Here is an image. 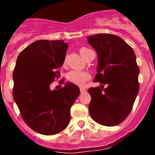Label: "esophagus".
Wrapping results in <instances>:
<instances>
[{"instance_id": "obj_1", "label": "esophagus", "mask_w": 155, "mask_h": 155, "mask_svg": "<svg viewBox=\"0 0 155 155\" xmlns=\"http://www.w3.org/2000/svg\"><path fill=\"white\" fill-rule=\"evenodd\" d=\"M80 91H81V93H84L86 91V89L85 88H84V87H81Z\"/></svg>"}]
</instances>
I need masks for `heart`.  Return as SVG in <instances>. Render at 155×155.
<instances>
[{"instance_id":"1","label":"heart","mask_w":155,"mask_h":155,"mask_svg":"<svg viewBox=\"0 0 155 155\" xmlns=\"http://www.w3.org/2000/svg\"><path fill=\"white\" fill-rule=\"evenodd\" d=\"M87 50H89V49H87L86 47H82L80 49V53L82 57H84L85 55L86 52ZM67 65V58H64V61H63V67H65ZM90 75L84 71H71L69 72L68 74V79L71 83L74 84L76 85L82 86L84 85V83L87 81V80H89Z\"/></svg>"}]
</instances>
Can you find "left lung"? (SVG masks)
Wrapping results in <instances>:
<instances>
[{
    "label": "left lung",
    "mask_w": 155,
    "mask_h": 155,
    "mask_svg": "<svg viewBox=\"0 0 155 155\" xmlns=\"http://www.w3.org/2000/svg\"><path fill=\"white\" fill-rule=\"evenodd\" d=\"M87 42L97 52L98 73L94 81L100 87H90L89 113L101 125L113 127L121 124L133 109L139 91L140 70L134 50L120 37L96 34ZM107 87L104 88V85Z\"/></svg>",
    "instance_id": "obj_1"
}]
</instances>
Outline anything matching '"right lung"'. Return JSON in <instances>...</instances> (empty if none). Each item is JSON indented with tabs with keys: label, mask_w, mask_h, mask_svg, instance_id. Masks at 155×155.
<instances>
[{
	"label": "right lung",
	"mask_w": 155,
	"mask_h": 155,
	"mask_svg": "<svg viewBox=\"0 0 155 155\" xmlns=\"http://www.w3.org/2000/svg\"><path fill=\"white\" fill-rule=\"evenodd\" d=\"M68 45L64 40H37L19 53L13 71L12 94L25 124L35 132L54 135L68 127L70 110L80 94L72 83L57 89ZM64 80L59 81L62 84Z\"/></svg>",
	"instance_id": "obj_1"
}]
</instances>
